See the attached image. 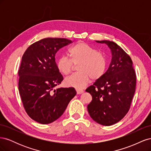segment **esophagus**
Returning a JSON list of instances; mask_svg holds the SVG:
<instances>
[{
	"mask_svg": "<svg viewBox=\"0 0 151 151\" xmlns=\"http://www.w3.org/2000/svg\"><path fill=\"white\" fill-rule=\"evenodd\" d=\"M76 91H77V93L78 94H82L84 93V91L82 90V89H76Z\"/></svg>",
	"mask_w": 151,
	"mask_h": 151,
	"instance_id": "esophagus-1",
	"label": "esophagus"
}]
</instances>
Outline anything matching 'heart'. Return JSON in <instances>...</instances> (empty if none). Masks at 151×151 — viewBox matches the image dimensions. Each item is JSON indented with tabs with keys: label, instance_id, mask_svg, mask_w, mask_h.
I'll list each match as a JSON object with an SVG mask.
<instances>
[{
	"label": "heart",
	"instance_id": "b5f03b06",
	"mask_svg": "<svg viewBox=\"0 0 151 151\" xmlns=\"http://www.w3.org/2000/svg\"><path fill=\"white\" fill-rule=\"evenodd\" d=\"M69 60L62 56L57 61V67L62 74L67 76L72 71L73 64H77V74L65 79L68 87L81 89L89 83L90 78L97 80L104 74L107 67L106 59L103 55L86 43L79 42L68 49Z\"/></svg>",
	"mask_w": 151,
	"mask_h": 151
}]
</instances>
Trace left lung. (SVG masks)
Wrapping results in <instances>:
<instances>
[{
	"instance_id": "obj_1",
	"label": "left lung",
	"mask_w": 151,
	"mask_h": 151,
	"mask_svg": "<svg viewBox=\"0 0 151 151\" xmlns=\"http://www.w3.org/2000/svg\"><path fill=\"white\" fill-rule=\"evenodd\" d=\"M96 42L107 45L111 60L104 74L86 89L93 99L88 111L96 122L110 126L129 111L135 91L136 75L130 56L119 45L109 40Z\"/></svg>"
}]
</instances>
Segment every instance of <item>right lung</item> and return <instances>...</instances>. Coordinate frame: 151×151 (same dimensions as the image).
<instances>
[{"label":"right lung","instance_id":"1","mask_svg":"<svg viewBox=\"0 0 151 151\" xmlns=\"http://www.w3.org/2000/svg\"><path fill=\"white\" fill-rule=\"evenodd\" d=\"M70 43L65 38H43L30 45L22 55L18 72L19 94L28 115L42 124L60 118L76 94L74 88L55 89L63 79L55 54Z\"/></svg>","mask_w":151,"mask_h":151}]
</instances>
